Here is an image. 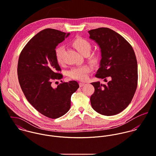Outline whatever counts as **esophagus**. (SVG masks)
I'll return each instance as SVG.
<instances>
[{
  "instance_id": "1",
  "label": "esophagus",
  "mask_w": 156,
  "mask_h": 156,
  "mask_svg": "<svg viewBox=\"0 0 156 156\" xmlns=\"http://www.w3.org/2000/svg\"><path fill=\"white\" fill-rule=\"evenodd\" d=\"M79 85H80V87H83V86H85L86 85V84L84 83H79Z\"/></svg>"
}]
</instances>
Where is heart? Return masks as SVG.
Segmentation results:
<instances>
[{"label":"heart","mask_w":156,"mask_h":156,"mask_svg":"<svg viewBox=\"0 0 156 156\" xmlns=\"http://www.w3.org/2000/svg\"><path fill=\"white\" fill-rule=\"evenodd\" d=\"M73 47L82 55L86 56L87 55L89 62L92 64H96L99 59V56L98 53H92L90 54L91 51V43L87 40L78 37L74 40L72 43ZM64 51V48L62 46L57 47L55 49V54L57 62L59 64H62L63 62L62 55ZM92 67L89 65H84L78 67H75L72 68L68 72V75L70 78L78 80H84L87 78L88 74L92 72Z\"/></svg>","instance_id":"obj_1"}]
</instances>
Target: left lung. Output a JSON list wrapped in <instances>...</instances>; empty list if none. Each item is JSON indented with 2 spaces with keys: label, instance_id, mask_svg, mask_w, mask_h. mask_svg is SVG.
<instances>
[{
  "label": "left lung",
  "instance_id": "1",
  "mask_svg": "<svg viewBox=\"0 0 156 156\" xmlns=\"http://www.w3.org/2000/svg\"><path fill=\"white\" fill-rule=\"evenodd\" d=\"M89 38L101 49V59L95 76L110 80L105 84L92 83L94 92L91 105L99 114L113 116L122 112L131 102L137 85V62L129 43L118 33L107 28L88 31Z\"/></svg>",
  "mask_w": 156,
  "mask_h": 156
}]
</instances>
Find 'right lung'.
Masks as SVG:
<instances>
[{"instance_id": "add662e5", "label": "right lung", "mask_w": 156, "mask_h": 156, "mask_svg": "<svg viewBox=\"0 0 156 156\" xmlns=\"http://www.w3.org/2000/svg\"><path fill=\"white\" fill-rule=\"evenodd\" d=\"M69 35L44 29L28 41L19 58L18 78L26 98L38 112L52 119L69 110L71 96L79 88L76 81L62 83L55 88L51 85L53 80L62 78L58 73L61 68L56 60L55 48Z\"/></svg>"}]
</instances>
